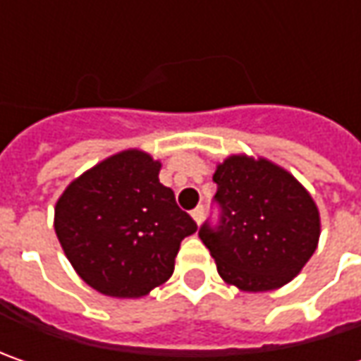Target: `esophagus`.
Returning <instances> with one entry per match:
<instances>
[{"label":"esophagus","mask_w":361,"mask_h":361,"mask_svg":"<svg viewBox=\"0 0 361 361\" xmlns=\"http://www.w3.org/2000/svg\"><path fill=\"white\" fill-rule=\"evenodd\" d=\"M202 216H204V209H202V207H197V209L192 211V219H195V223H197V225H201Z\"/></svg>","instance_id":"esophagus-1"}]
</instances>
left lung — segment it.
I'll list each match as a JSON object with an SVG mask.
<instances>
[{"mask_svg": "<svg viewBox=\"0 0 361 361\" xmlns=\"http://www.w3.org/2000/svg\"><path fill=\"white\" fill-rule=\"evenodd\" d=\"M219 227L199 237L223 281L259 293L287 285L319 243L317 204L291 173L267 159L231 154L216 164Z\"/></svg>", "mask_w": 361, "mask_h": 361, "instance_id": "left-lung-1", "label": "left lung"}]
</instances>
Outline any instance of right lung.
Returning a JSON list of instances; mask_svg holds the SVG:
<instances>
[{
  "mask_svg": "<svg viewBox=\"0 0 361 361\" xmlns=\"http://www.w3.org/2000/svg\"><path fill=\"white\" fill-rule=\"evenodd\" d=\"M160 160L128 148L74 178L56 202L54 229L84 283L136 299L166 283L197 223L159 180Z\"/></svg>",
  "mask_w": 361,
  "mask_h": 361,
  "instance_id": "right-lung-1",
  "label": "right lung"
}]
</instances>
